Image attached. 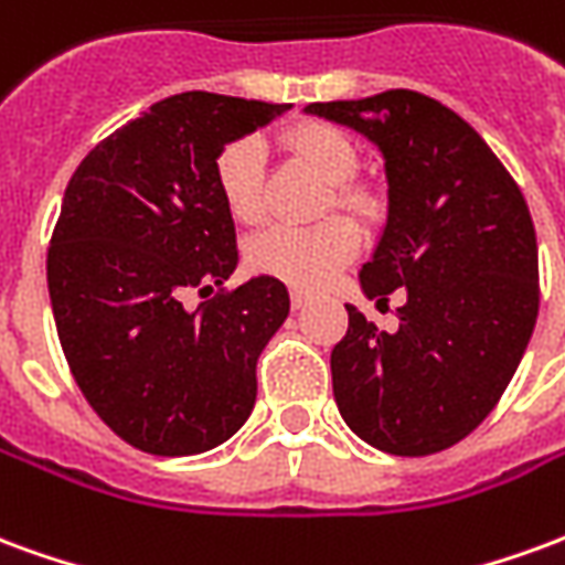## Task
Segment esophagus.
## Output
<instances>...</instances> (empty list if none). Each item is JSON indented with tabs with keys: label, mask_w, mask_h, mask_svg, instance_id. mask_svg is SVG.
<instances>
[{
	"label": "esophagus",
	"mask_w": 565,
	"mask_h": 565,
	"mask_svg": "<svg viewBox=\"0 0 565 565\" xmlns=\"http://www.w3.org/2000/svg\"><path fill=\"white\" fill-rule=\"evenodd\" d=\"M290 302H294V308H302L308 302V294H302V290H290Z\"/></svg>",
	"instance_id": "obj_1"
}]
</instances>
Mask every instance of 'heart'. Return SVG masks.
Returning <instances> with one entry per match:
<instances>
[{
  "label": "heart",
  "mask_w": 565,
  "mask_h": 565,
  "mask_svg": "<svg viewBox=\"0 0 565 565\" xmlns=\"http://www.w3.org/2000/svg\"><path fill=\"white\" fill-rule=\"evenodd\" d=\"M284 148L330 184V202L354 217L375 211V196L351 181L360 150L344 129L323 120H302L281 136ZM214 181L226 211L235 221L257 223L266 211V174L257 139H235L223 145L214 160ZM356 233L342 217H327L315 226H269L250 238L247 263L259 275H271L294 287H318L332 271L354 257Z\"/></svg>",
  "instance_id": "heart-1"
}]
</instances>
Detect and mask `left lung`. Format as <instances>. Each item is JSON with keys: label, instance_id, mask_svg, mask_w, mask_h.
Returning a JSON list of instances; mask_svg holds the SVG:
<instances>
[{"label": "left lung", "instance_id": "8db88e82", "mask_svg": "<svg viewBox=\"0 0 565 565\" xmlns=\"http://www.w3.org/2000/svg\"><path fill=\"white\" fill-rule=\"evenodd\" d=\"M384 153L387 226L360 271L369 299L399 287V327L348 308L332 348L344 424L372 448L426 457L472 433L509 387L539 315V247L509 169L457 111L417 90L311 103Z\"/></svg>", "mask_w": 565, "mask_h": 565}]
</instances>
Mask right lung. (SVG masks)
Listing matches in <instances>:
<instances>
[{
	"instance_id": "right-lung-1",
	"label": "right lung",
	"mask_w": 565,
	"mask_h": 565,
	"mask_svg": "<svg viewBox=\"0 0 565 565\" xmlns=\"http://www.w3.org/2000/svg\"><path fill=\"white\" fill-rule=\"evenodd\" d=\"M287 108L178 93L99 141L68 181L47 247L56 335L93 412L145 454L217 448L254 408L257 360L290 294L269 275L223 287L238 247L214 160ZM193 286L218 294L186 312Z\"/></svg>"
}]
</instances>
